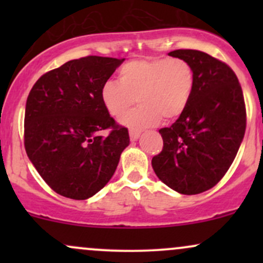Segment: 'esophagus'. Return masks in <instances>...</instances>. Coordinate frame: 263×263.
Returning a JSON list of instances; mask_svg holds the SVG:
<instances>
[{
	"label": "esophagus",
	"instance_id": "esophagus-1",
	"mask_svg": "<svg viewBox=\"0 0 263 263\" xmlns=\"http://www.w3.org/2000/svg\"><path fill=\"white\" fill-rule=\"evenodd\" d=\"M140 135L141 132L135 131V129H131V131H129V138H131V141H137L138 137H140Z\"/></svg>",
	"mask_w": 263,
	"mask_h": 263
}]
</instances>
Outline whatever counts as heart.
I'll return each mask as SVG.
<instances>
[{"instance_id":"b5f03b06","label":"heart","mask_w":263,"mask_h":263,"mask_svg":"<svg viewBox=\"0 0 263 263\" xmlns=\"http://www.w3.org/2000/svg\"><path fill=\"white\" fill-rule=\"evenodd\" d=\"M194 69L180 58L136 59L119 70V81L107 80L100 89L105 110L114 119H122L135 105L134 112L123 119L128 127H152L161 121L182 116L194 92Z\"/></svg>"}]
</instances>
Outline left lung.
<instances>
[{
  "mask_svg": "<svg viewBox=\"0 0 263 263\" xmlns=\"http://www.w3.org/2000/svg\"><path fill=\"white\" fill-rule=\"evenodd\" d=\"M194 69L188 107L171 127L159 129L157 177L176 192L194 195L215 186L234 162L246 129V106L236 74L226 63L194 49L168 53Z\"/></svg>",
  "mask_w": 263,
  "mask_h": 263,
  "instance_id": "left-lung-1",
  "label": "left lung"
}]
</instances>
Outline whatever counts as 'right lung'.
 <instances>
[{
    "mask_svg": "<svg viewBox=\"0 0 263 263\" xmlns=\"http://www.w3.org/2000/svg\"><path fill=\"white\" fill-rule=\"evenodd\" d=\"M123 59L89 55L42 75L29 91L25 148L43 180L63 197L85 200L106 185L128 129L116 123L100 99L102 84ZM108 130L106 138L98 135Z\"/></svg>",
    "mask_w": 263,
    "mask_h": 263,
    "instance_id": "1",
    "label": "right lung"
}]
</instances>
